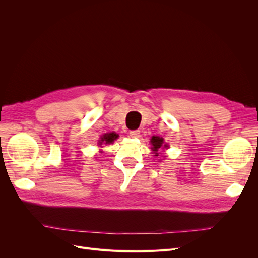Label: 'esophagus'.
Masks as SVG:
<instances>
[{
	"label": "esophagus",
	"instance_id": "esophagus-1",
	"mask_svg": "<svg viewBox=\"0 0 258 258\" xmlns=\"http://www.w3.org/2000/svg\"><path fill=\"white\" fill-rule=\"evenodd\" d=\"M129 135H130V137H132V138H138V137L140 136V131H139V130H130Z\"/></svg>",
	"mask_w": 258,
	"mask_h": 258
}]
</instances>
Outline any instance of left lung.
<instances>
[{
  "label": "left lung",
  "instance_id": "left-lung-1",
  "mask_svg": "<svg viewBox=\"0 0 258 258\" xmlns=\"http://www.w3.org/2000/svg\"><path fill=\"white\" fill-rule=\"evenodd\" d=\"M151 143H152V150L154 151L155 156H158L157 151L162 146L163 139L159 138V137H153L151 140ZM165 147H167V145H165Z\"/></svg>",
  "mask_w": 258,
  "mask_h": 258
}]
</instances>
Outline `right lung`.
I'll use <instances>...</instances> for the list:
<instances>
[{"mask_svg":"<svg viewBox=\"0 0 258 258\" xmlns=\"http://www.w3.org/2000/svg\"><path fill=\"white\" fill-rule=\"evenodd\" d=\"M118 138V135H116L115 132H111V134H105L102 138H101L99 144H110L112 142H114V140H116Z\"/></svg>","mask_w":258,"mask_h":258,"instance_id":"right-lung-1","label":"right lung"}]
</instances>
